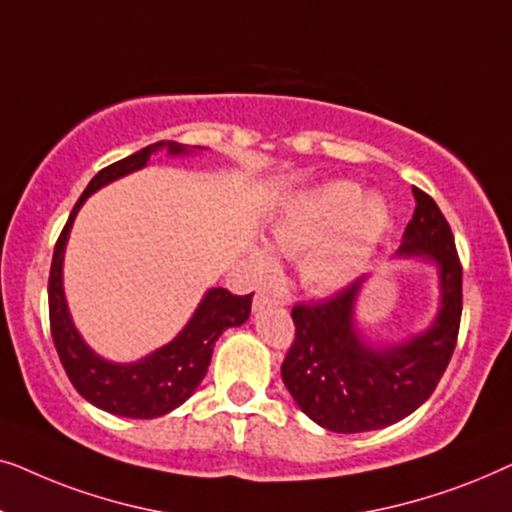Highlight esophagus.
Masks as SVG:
<instances>
[{
	"label": "esophagus",
	"instance_id": "esophagus-1",
	"mask_svg": "<svg viewBox=\"0 0 512 512\" xmlns=\"http://www.w3.org/2000/svg\"><path fill=\"white\" fill-rule=\"evenodd\" d=\"M284 303V296L275 289H261L256 293L254 298V307L258 310V307H265V305H279Z\"/></svg>",
	"mask_w": 512,
	"mask_h": 512
}]
</instances>
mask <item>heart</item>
<instances>
[{"label": "heart", "mask_w": 512, "mask_h": 512, "mask_svg": "<svg viewBox=\"0 0 512 512\" xmlns=\"http://www.w3.org/2000/svg\"><path fill=\"white\" fill-rule=\"evenodd\" d=\"M389 209L382 198H363L352 181L310 191L286 209L272 226V247L286 256H303V279L317 291H335L366 270L384 230ZM258 265L270 270V258L258 254Z\"/></svg>", "instance_id": "heart-1"}]
</instances>
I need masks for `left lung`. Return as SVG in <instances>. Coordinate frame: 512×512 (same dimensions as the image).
I'll use <instances>...</instances> for the list:
<instances>
[{
  "label": "left lung",
  "instance_id": "1",
  "mask_svg": "<svg viewBox=\"0 0 512 512\" xmlns=\"http://www.w3.org/2000/svg\"><path fill=\"white\" fill-rule=\"evenodd\" d=\"M412 195L415 214L398 256H424L440 275V310L424 333L401 345L363 342L354 303L366 277L291 310L296 338L282 363V380L300 410L328 431L361 433L401 422L433 394L457 345L461 263L454 235L431 195L415 186Z\"/></svg>",
  "mask_w": 512,
  "mask_h": 512
}]
</instances>
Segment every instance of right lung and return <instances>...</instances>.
<instances>
[{
    "mask_svg": "<svg viewBox=\"0 0 512 512\" xmlns=\"http://www.w3.org/2000/svg\"><path fill=\"white\" fill-rule=\"evenodd\" d=\"M167 149L170 156L198 151L202 146H186L179 142H156L118 163L104 167L90 179L86 191L81 193L72 214L55 242L51 275H48V317H51V335L58 349L60 363L65 368L69 382L86 398L88 403L107 410L111 415L132 419H153L167 415L181 403L188 401L202 377L207 375L209 361L219 335L230 326H242L249 319L251 298L235 296L228 289H209L198 305V310L172 342L135 363L104 361L90 349L72 324L69 317L65 291H62V261L69 230L83 202L97 188L125 177V174L142 170L149 163L151 153Z\"/></svg>",
    "mask_w": 512,
    "mask_h": 512,
    "instance_id": "add662e5",
    "label": "right lung"
}]
</instances>
